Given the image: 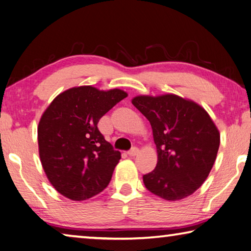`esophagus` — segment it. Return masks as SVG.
<instances>
[{"mask_svg":"<svg viewBox=\"0 0 251 251\" xmlns=\"http://www.w3.org/2000/svg\"><path fill=\"white\" fill-rule=\"evenodd\" d=\"M138 151H138L137 147H133L128 152H127V154H128V156H130V157H134V156H136V155L138 154Z\"/></svg>","mask_w":251,"mask_h":251,"instance_id":"esophagus-1","label":"esophagus"}]
</instances>
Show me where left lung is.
<instances>
[{"mask_svg":"<svg viewBox=\"0 0 251 251\" xmlns=\"http://www.w3.org/2000/svg\"><path fill=\"white\" fill-rule=\"evenodd\" d=\"M133 104L151 123L157 165L143 176L146 188L169 201L193 195L209 175L220 134L206 109L175 94L138 95Z\"/></svg>","mask_w":251,"mask_h":251,"instance_id":"left-lung-1","label":"left lung"}]
</instances>
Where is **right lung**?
<instances>
[{
  "label": "right lung",
  "instance_id": "add662e5",
  "mask_svg": "<svg viewBox=\"0 0 251 251\" xmlns=\"http://www.w3.org/2000/svg\"><path fill=\"white\" fill-rule=\"evenodd\" d=\"M127 95L120 88L75 86L44 110L37 126L40 159L49 181L64 197L85 201L109 184L121 152L105 141L97 124Z\"/></svg>",
  "mask_w": 251,
  "mask_h": 251
}]
</instances>
